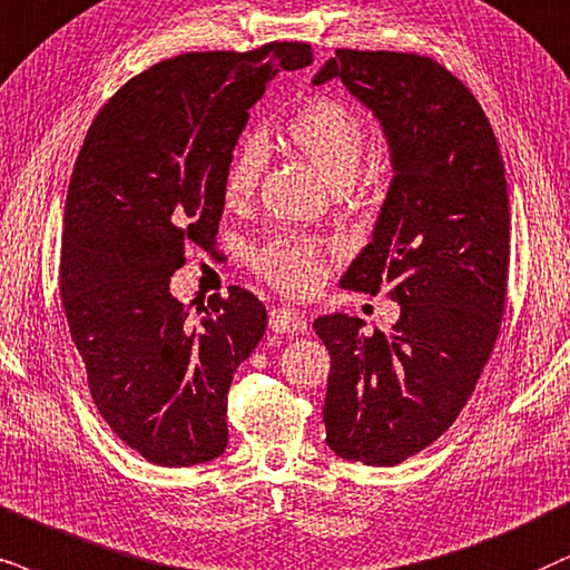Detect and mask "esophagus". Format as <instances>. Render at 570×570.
<instances>
[{"label":"esophagus","mask_w":570,"mask_h":570,"mask_svg":"<svg viewBox=\"0 0 570 570\" xmlns=\"http://www.w3.org/2000/svg\"><path fill=\"white\" fill-rule=\"evenodd\" d=\"M268 323H271V331H276V334H302V331L307 328L305 315L297 313V309H289V307L271 309Z\"/></svg>","instance_id":"1"}]
</instances>
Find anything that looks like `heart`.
I'll use <instances>...</instances> for the list:
<instances>
[{
    "instance_id": "b5f03b06",
    "label": "heart",
    "mask_w": 570,
    "mask_h": 570,
    "mask_svg": "<svg viewBox=\"0 0 570 570\" xmlns=\"http://www.w3.org/2000/svg\"><path fill=\"white\" fill-rule=\"evenodd\" d=\"M292 144L331 189H347L357 178L365 153V126L355 110L331 97H315L299 107L284 126ZM265 168V147L257 136L236 144L223 173V199L239 207L252 199ZM252 265L268 284L286 294H309L323 281L321 249L305 236L284 234L263 244Z\"/></svg>"
}]
</instances>
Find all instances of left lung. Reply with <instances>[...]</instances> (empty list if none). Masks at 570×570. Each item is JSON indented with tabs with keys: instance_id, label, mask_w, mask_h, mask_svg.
Here are the masks:
<instances>
[{
	"instance_id": "1",
	"label": "left lung",
	"mask_w": 570,
	"mask_h": 570,
	"mask_svg": "<svg viewBox=\"0 0 570 570\" xmlns=\"http://www.w3.org/2000/svg\"><path fill=\"white\" fill-rule=\"evenodd\" d=\"M326 81L376 115L394 173L342 286H386L400 305L392 334L363 336V321L342 313L313 323L331 355L326 442L352 463L397 465L455 423L500 334L505 165L476 97L431 57L336 49L313 78Z\"/></svg>"
}]
</instances>
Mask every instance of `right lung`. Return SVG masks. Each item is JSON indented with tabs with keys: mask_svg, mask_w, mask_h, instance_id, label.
Returning <instances> with one entry per match:
<instances>
[{
	"mask_svg": "<svg viewBox=\"0 0 570 570\" xmlns=\"http://www.w3.org/2000/svg\"><path fill=\"white\" fill-rule=\"evenodd\" d=\"M309 62L297 41L163 60L99 110L78 153L60 249L65 318L99 415L155 465L207 463L228 444V389L268 313L234 286L194 321L170 276L189 244H215L249 107Z\"/></svg>",
	"mask_w": 570,
	"mask_h": 570,
	"instance_id": "1",
	"label": "right lung"
}]
</instances>
